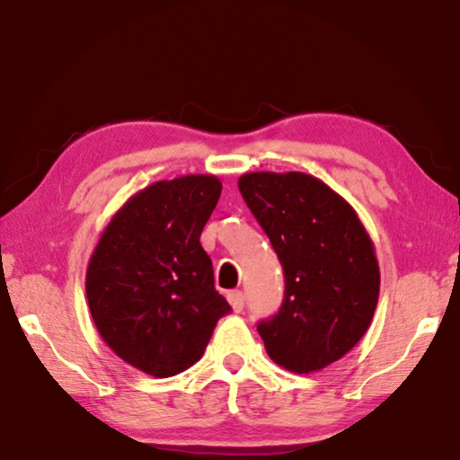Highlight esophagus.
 <instances>
[{
  "label": "esophagus",
  "mask_w": 460,
  "mask_h": 460,
  "mask_svg": "<svg viewBox=\"0 0 460 460\" xmlns=\"http://www.w3.org/2000/svg\"><path fill=\"white\" fill-rule=\"evenodd\" d=\"M227 299H229V304H231V307H233V312H243V307H245V296H243V291H231V294L227 296Z\"/></svg>",
  "instance_id": "34e87169"
}]
</instances>
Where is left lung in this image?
<instances>
[{"mask_svg":"<svg viewBox=\"0 0 460 460\" xmlns=\"http://www.w3.org/2000/svg\"><path fill=\"white\" fill-rule=\"evenodd\" d=\"M239 190L286 275L279 312L257 323L267 354L296 374L346 356L380 294L374 243L352 207L305 172H247Z\"/></svg>","mask_w":460,"mask_h":460,"instance_id":"left-lung-1","label":"left lung"}]
</instances>
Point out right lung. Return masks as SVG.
I'll use <instances>...</instances> for the list:
<instances>
[{"mask_svg":"<svg viewBox=\"0 0 460 460\" xmlns=\"http://www.w3.org/2000/svg\"><path fill=\"white\" fill-rule=\"evenodd\" d=\"M219 197L213 174L153 182L112 217L90 257L96 330L116 356L155 378L201 360L219 317L231 312L199 241Z\"/></svg>","mask_w":460,"mask_h":460,"instance_id":"right-lung-1","label":"right lung"}]
</instances>
